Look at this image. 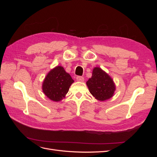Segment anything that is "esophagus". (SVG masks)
Masks as SVG:
<instances>
[{
  "mask_svg": "<svg viewBox=\"0 0 157 157\" xmlns=\"http://www.w3.org/2000/svg\"><path fill=\"white\" fill-rule=\"evenodd\" d=\"M76 79H77V81H79V82L84 81V77H80V76H78V77H77V78H76Z\"/></svg>",
  "mask_w": 157,
  "mask_h": 157,
  "instance_id": "esophagus-1",
  "label": "esophagus"
}]
</instances>
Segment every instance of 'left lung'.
I'll return each instance as SVG.
<instances>
[{
  "label": "left lung",
  "instance_id": "left-lung-1",
  "mask_svg": "<svg viewBox=\"0 0 157 157\" xmlns=\"http://www.w3.org/2000/svg\"><path fill=\"white\" fill-rule=\"evenodd\" d=\"M86 84L90 93L99 101H105L111 98L115 90L112 78L99 67L94 69L92 77L89 78Z\"/></svg>",
  "mask_w": 157,
  "mask_h": 157
}]
</instances>
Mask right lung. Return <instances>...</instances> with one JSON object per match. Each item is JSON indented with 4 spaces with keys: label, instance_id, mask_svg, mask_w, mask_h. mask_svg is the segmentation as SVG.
Returning <instances> with one entry per match:
<instances>
[{
    "label": "right lung",
    "instance_id": "1",
    "mask_svg": "<svg viewBox=\"0 0 157 157\" xmlns=\"http://www.w3.org/2000/svg\"><path fill=\"white\" fill-rule=\"evenodd\" d=\"M74 80L69 74L65 72L63 67L58 66L51 70L42 84V90L51 100L59 101L69 91Z\"/></svg>",
    "mask_w": 157,
    "mask_h": 157
}]
</instances>
